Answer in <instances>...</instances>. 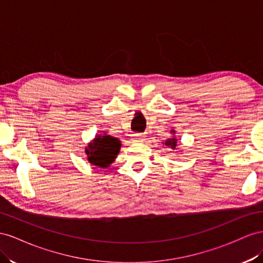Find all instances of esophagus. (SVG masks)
<instances>
[{"label":"esophagus","instance_id":"obj_1","mask_svg":"<svg viewBox=\"0 0 263 263\" xmlns=\"http://www.w3.org/2000/svg\"><path fill=\"white\" fill-rule=\"evenodd\" d=\"M145 136L143 133H139V134H134V137H133V141L134 142H143V141H145Z\"/></svg>","mask_w":263,"mask_h":263}]
</instances>
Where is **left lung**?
<instances>
[{
  "label": "left lung",
  "instance_id": "8db88e82",
  "mask_svg": "<svg viewBox=\"0 0 263 263\" xmlns=\"http://www.w3.org/2000/svg\"><path fill=\"white\" fill-rule=\"evenodd\" d=\"M165 145H167V146H171L172 148H175V146H176V139H168L166 142H165Z\"/></svg>",
  "mask_w": 263,
  "mask_h": 263
}]
</instances>
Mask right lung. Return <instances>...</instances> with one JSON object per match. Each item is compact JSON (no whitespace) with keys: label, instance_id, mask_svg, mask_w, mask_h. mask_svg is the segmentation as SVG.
<instances>
[{"label":"right lung","instance_id":"obj_1","mask_svg":"<svg viewBox=\"0 0 263 263\" xmlns=\"http://www.w3.org/2000/svg\"><path fill=\"white\" fill-rule=\"evenodd\" d=\"M121 143L110 136H97L86 148L88 161L96 166L107 167L117 157Z\"/></svg>","mask_w":263,"mask_h":263}]
</instances>
